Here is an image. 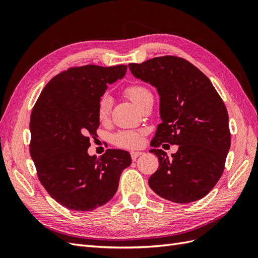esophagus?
I'll list each match as a JSON object with an SVG mask.
<instances>
[{
	"label": "esophagus",
	"instance_id": "esophagus-1",
	"mask_svg": "<svg viewBox=\"0 0 258 258\" xmlns=\"http://www.w3.org/2000/svg\"><path fill=\"white\" fill-rule=\"evenodd\" d=\"M142 154H143L142 152H131V153H130L132 160H137V158L139 157V156H141Z\"/></svg>",
	"mask_w": 258,
	"mask_h": 258
}]
</instances>
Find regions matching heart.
<instances>
[{"label": "heart", "mask_w": 258, "mask_h": 258, "mask_svg": "<svg viewBox=\"0 0 258 258\" xmlns=\"http://www.w3.org/2000/svg\"><path fill=\"white\" fill-rule=\"evenodd\" d=\"M126 96L134 102L138 107L142 104L143 101L152 97L151 91L141 85H130L124 89ZM113 106V98L104 93L100 97L97 106V115L100 121H106L110 118ZM114 143L123 148H136L141 146L143 143V132L136 130H122L117 132L114 136Z\"/></svg>", "instance_id": "obj_1"}]
</instances>
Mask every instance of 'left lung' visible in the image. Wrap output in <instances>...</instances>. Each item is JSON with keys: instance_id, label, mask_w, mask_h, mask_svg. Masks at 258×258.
Segmentation results:
<instances>
[{"instance_id": "obj_1", "label": "left lung", "mask_w": 258, "mask_h": 258, "mask_svg": "<svg viewBox=\"0 0 258 258\" xmlns=\"http://www.w3.org/2000/svg\"><path fill=\"white\" fill-rule=\"evenodd\" d=\"M137 79L150 83L160 97V117L150 151L159 168L148 179L163 199L189 204L204 198L216 185L230 147L228 113L212 83L183 58L163 56L129 63ZM179 145L168 158L158 147Z\"/></svg>"}]
</instances>
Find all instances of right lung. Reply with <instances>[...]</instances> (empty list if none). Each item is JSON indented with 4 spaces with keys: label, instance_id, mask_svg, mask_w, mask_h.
Returning <instances> with one entry per match:
<instances>
[{
    "label": "right lung",
    "instance_id": "obj_1",
    "mask_svg": "<svg viewBox=\"0 0 258 258\" xmlns=\"http://www.w3.org/2000/svg\"><path fill=\"white\" fill-rule=\"evenodd\" d=\"M127 66H84L56 75L45 86L31 113L30 155L44 188L69 210L92 211L118 188L130 154L107 150L97 158L87 153L100 120L97 106L107 84L120 80Z\"/></svg>",
    "mask_w": 258,
    "mask_h": 258
}]
</instances>
